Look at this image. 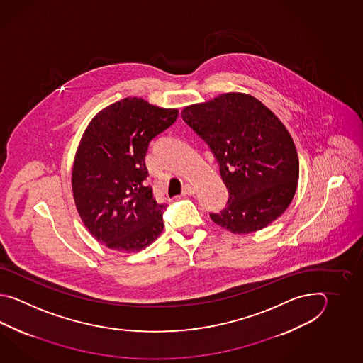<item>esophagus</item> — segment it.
<instances>
[{
  "label": "esophagus",
  "mask_w": 363,
  "mask_h": 363,
  "mask_svg": "<svg viewBox=\"0 0 363 363\" xmlns=\"http://www.w3.org/2000/svg\"><path fill=\"white\" fill-rule=\"evenodd\" d=\"M196 189L193 188L192 185H185L184 189H183V194L184 196H194Z\"/></svg>",
  "instance_id": "34e87169"
}]
</instances>
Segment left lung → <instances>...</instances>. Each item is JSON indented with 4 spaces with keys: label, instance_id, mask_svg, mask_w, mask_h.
Wrapping results in <instances>:
<instances>
[{
    "label": "left lung",
    "instance_id": "8db88e82",
    "mask_svg": "<svg viewBox=\"0 0 363 363\" xmlns=\"http://www.w3.org/2000/svg\"><path fill=\"white\" fill-rule=\"evenodd\" d=\"M185 123L216 155L228 189L227 206L211 213L232 233L262 230L294 200L300 163L294 139L270 108L247 93H222L185 106Z\"/></svg>",
    "mask_w": 363,
    "mask_h": 363
}]
</instances>
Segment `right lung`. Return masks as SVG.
<instances>
[{
  "label": "right lung",
  "mask_w": 363,
  "mask_h": 363,
  "mask_svg": "<svg viewBox=\"0 0 363 363\" xmlns=\"http://www.w3.org/2000/svg\"><path fill=\"white\" fill-rule=\"evenodd\" d=\"M178 114L127 97L100 110L85 128L72 164V196L86 230L108 249L140 252L163 231L166 205L145 184V155Z\"/></svg>",
  "instance_id": "right-lung-1"
}]
</instances>
